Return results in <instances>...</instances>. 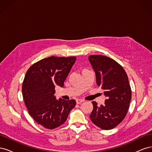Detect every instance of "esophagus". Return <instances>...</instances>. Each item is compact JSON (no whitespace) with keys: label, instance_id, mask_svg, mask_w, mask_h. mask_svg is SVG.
Listing matches in <instances>:
<instances>
[{"label":"esophagus","instance_id":"1","mask_svg":"<svg viewBox=\"0 0 152 152\" xmlns=\"http://www.w3.org/2000/svg\"><path fill=\"white\" fill-rule=\"evenodd\" d=\"M83 102H84L83 99H76V102H77V104H80V103H82Z\"/></svg>","mask_w":152,"mask_h":152}]
</instances>
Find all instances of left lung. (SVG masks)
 <instances>
[{
  "label": "left lung",
  "instance_id": "1",
  "mask_svg": "<svg viewBox=\"0 0 152 152\" xmlns=\"http://www.w3.org/2000/svg\"><path fill=\"white\" fill-rule=\"evenodd\" d=\"M89 60L96 73L97 85L104 90L107 97L103 105L93 102L90 118L96 126L109 130L125 118L132 92L128 77L123 67L114 59L103 55H91Z\"/></svg>",
  "mask_w": 152,
  "mask_h": 152
}]
</instances>
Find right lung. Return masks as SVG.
I'll return each mask as SVG.
<instances>
[{
  "label": "right lung",
  "mask_w": 152,
  "mask_h": 152,
  "mask_svg": "<svg viewBox=\"0 0 152 152\" xmlns=\"http://www.w3.org/2000/svg\"><path fill=\"white\" fill-rule=\"evenodd\" d=\"M76 57L50 56L33 64L27 70L22 85V94L30 115L44 127L53 129L65 122L75 107L74 99L57 100L55 86L64 82Z\"/></svg>",
  "instance_id": "obj_1"
}]
</instances>
